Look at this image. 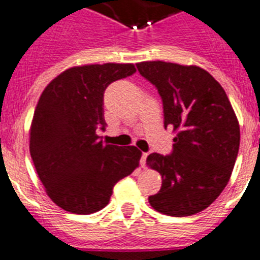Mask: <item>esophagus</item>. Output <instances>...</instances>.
I'll return each instance as SVG.
<instances>
[{"mask_svg": "<svg viewBox=\"0 0 260 260\" xmlns=\"http://www.w3.org/2000/svg\"><path fill=\"white\" fill-rule=\"evenodd\" d=\"M147 156H148V153H147V152H143V153H142V157H141V165H142V167H146Z\"/></svg>", "mask_w": 260, "mask_h": 260, "instance_id": "1", "label": "esophagus"}]
</instances>
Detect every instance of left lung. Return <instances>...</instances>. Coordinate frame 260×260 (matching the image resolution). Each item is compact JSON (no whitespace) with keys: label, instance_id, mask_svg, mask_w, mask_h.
Wrapping results in <instances>:
<instances>
[{"label":"left lung","instance_id":"1","mask_svg":"<svg viewBox=\"0 0 260 260\" xmlns=\"http://www.w3.org/2000/svg\"><path fill=\"white\" fill-rule=\"evenodd\" d=\"M137 69L161 98L164 127L177 132L169 155L147 157L162 178L148 202L168 216L201 212L221 194L238 155L240 125L231 102L219 82L198 66L150 61Z\"/></svg>","mask_w":260,"mask_h":260}]
</instances>
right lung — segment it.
Masks as SVG:
<instances>
[{
  "label": "right lung",
  "instance_id": "obj_1",
  "mask_svg": "<svg viewBox=\"0 0 260 260\" xmlns=\"http://www.w3.org/2000/svg\"><path fill=\"white\" fill-rule=\"evenodd\" d=\"M132 63L71 68L50 82L36 105L29 152L47 194L62 210L93 213L109 203L113 187L134 172L137 147L104 144V92L135 73Z\"/></svg>",
  "mask_w": 260,
  "mask_h": 260
}]
</instances>
